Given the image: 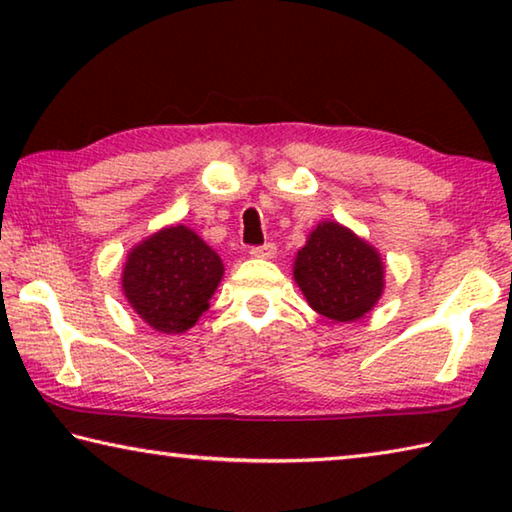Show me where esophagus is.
<instances>
[{"mask_svg":"<svg viewBox=\"0 0 512 512\" xmlns=\"http://www.w3.org/2000/svg\"><path fill=\"white\" fill-rule=\"evenodd\" d=\"M275 253H277L275 244H264V246L250 248V255L257 257V259H271V257H275Z\"/></svg>","mask_w":512,"mask_h":512,"instance_id":"obj_1","label":"esophagus"}]
</instances>
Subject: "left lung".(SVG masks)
Returning a JSON list of instances; mask_svg holds the SVG:
<instances>
[{"mask_svg": "<svg viewBox=\"0 0 512 512\" xmlns=\"http://www.w3.org/2000/svg\"><path fill=\"white\" fill-rule=\"evenodd\" d=\"M293 280L311 309L336 323H352L377 305L384 262L368 241L336 221H323L298 250Z\"/></svg>", "mask_w": 512, "mask_h": 512, "instance_id": "obj_1", "label": "left lung"}]
</instances>
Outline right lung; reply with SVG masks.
<instances>
[{
    "label": "right lung",
    "instance_id": "obj_1",
    "mask_svg": "<svg viewBox=\"0 0 512 512\" xmlns=\"http://www.w3.org/2000/svg\"><path fill=\"white\" fill-rule=\"evenodd\" d=\"M221 277V257L187 225H169L128 253L121 289L146 325L180 334L210 307Z\"/></svg>",
    "mask_w": 512,
    "mask_h": 512
}]
</instances>
